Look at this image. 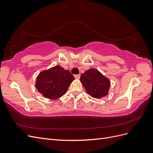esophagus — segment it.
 <instances>
[{"mask_svg":"<svg viewBox=\"0 0 153 153\" xmlns=\"http://www.w3.org/2000/svg\"><path fill=\"white\" fill-rule=\"evenodd\" d=\"M74 76H75V78H76V79H79V78H80V75H74Z\"/></svg>","mask_w":153,"mask_h":153,"instance_id":"34e87169","label":"esophagus"}]
</instances>
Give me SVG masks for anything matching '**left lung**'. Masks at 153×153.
Instances as JSON below:
<instances>
[{
	"label": "left lung",
	"mask_w": 153,
	"mask_h": 153,
	"mask_svg": "<svg viewBox=\"0 0 153 153\" xmlns=\"http://www.w3.org/2000/svg\"><path fill=\"white\" fill-rule=\"evenodd\" d=\"M86 92L94 98H100L108 94L110 82L98 69L91 68L80 76Z\"/></svg>",
	"instance_id": "8db88e82"
}]
</instances>
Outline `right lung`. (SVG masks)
Returning a JSON list of instances; mask_svg holds the SVG:
<instances>
[{
    "mask_svg": "<svg viewBox=\"0 0 153 153\" xmlns=\"http://www.w3.org/2000/svg\"><path fill=\"white\" fill-rule=\"evenodd\" d=\"M74 79L75 77L69 70L55 66L39 74L36 87L46 98L56 100L66 93Z\"/></svg>",
    "mask_w": 153,
    "mask_h": 153,
    "instance_id": "1",
    "label": "right lung"
}]
</instances>
